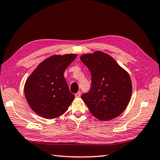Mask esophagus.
<instances>
[{
  "instance_id": "34e87169",
  "label": "esophagus",
  "mask_w": 160,
  "mask_h": 160,
  "mask_svg": "<svg viewBox=\"0 0 160 160\" xmlns=\"http://www.w3.org/2000/svg\"><path fill=\"white\" fill-rule=\"evenodd\" d=\"M75 97H81V92H78L77 93H76V94H75Z\"/></svg>"
}]
</instances>
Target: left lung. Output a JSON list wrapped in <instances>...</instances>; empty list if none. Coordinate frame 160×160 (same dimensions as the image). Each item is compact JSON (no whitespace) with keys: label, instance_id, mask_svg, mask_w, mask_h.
<instances>
[{"label":"left lung","instance_id":"left-lung-1","mask_svg":"<svg viewBox=\"0 0 160 160\" xmlns=\"http://www.w3.org/2000/svg\"><path fill=\"white\" fill-rule=\"evenodd\" d=\"M80 59L92 76L89 91L82 95L90 112L101 120L118 117L131 99L132 84L128 73L102 52L83 55Z\"/></svg>","mask_w":160,"mask_h":160}]
</instances>
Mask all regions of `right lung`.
<instances>
[{"instance_id": "add662e5", "label": "right lung", "mask_w": 160, "mask_h": 160, "mask_svg": "<svg viewBox=\"0 0 160 160\" xmlns=\"http://www.w3.org/2000/svg\"><path fill=\"white\" fill-rule=\"evenodd\" d=\"M76 54L53 55L39 65L27 80L24 94L30 108L47 119L63 115L74 99L65 79L67 67Z\"/></svg>"}]
</instances>
